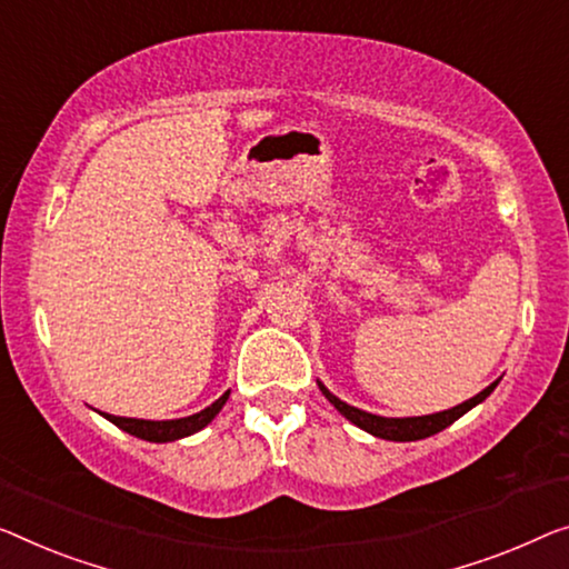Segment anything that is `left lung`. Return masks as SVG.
I'll list each match as a JSON object with an SVG mask.
<instances>
[{
    "mask_svg": "<svg viewBox=\"0 0 569 569\" xmlns=\"http://www.w3.org/2000/svg\"><path fill=\"white\" fill-rule=\"evenodd\" d=\"M498 386L490 383L486 391H480L478 396H472L470 401H465L460 406H455V409H447V411H439V413H429V417H411V419H386V417H376V413H368V411H360L355 409V406L339 401L337 396H332L327 391L325 386L319 383L321 393L329 398V403H335V409L342 413V417L350 419L355 427L370 431L372 437H380V439H391V442H417V439L423 437H431L437 435V431L447 429L449 423H455L457 419L462 417V413H468L472 406H478L480 401H486V398L493 393V388Z\"/></svg>",
    "mask_w": 569,
    "mask_h": 569,
    "instance_id": "1",
    "label": "left lung"
}]
</instances>
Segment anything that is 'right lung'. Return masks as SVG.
<instances>
[{
  "label": "right lung",
  "mask_w": 569,
  "mask_h": 569,
  "mask_svg": "<svg viewBox=\"0 0 569 569\" xmlns=\"http://www.w3.org/2000/svg\"><path fill=\"white\" fill-rule=\"evenodd\" d=\"M227 396V391L222 398H217L214 403L207 406V409L193 413V417H183V419H171V421H146V419H127V417H112V413H107V419L114 423V427H120L127 435L138 437V439H146V442H173V439H181V437H189L193 431H199L207 427V423L217 417L219 409H222Z\"/></svg>",
  "instance_id": "right-lung-1"
}]
</instances>
